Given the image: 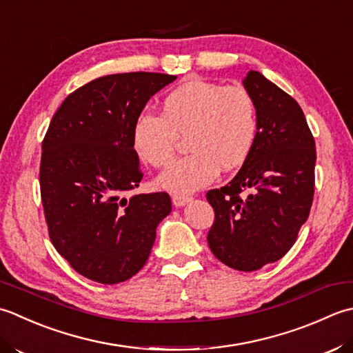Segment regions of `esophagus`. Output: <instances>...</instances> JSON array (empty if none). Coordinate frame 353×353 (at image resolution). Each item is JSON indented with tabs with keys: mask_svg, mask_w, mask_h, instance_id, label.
Segmentation results:
<instances>
[{
	"mask_svg": "<svg viewBox=\"0 0 353 353\" xmlns=\"http://www.w3.org/2000/svg\"><path fill=\"white\" fill-rule=\"evenodd\" d=\"M190 199H192V196H189V195H174L172 196V203H174L175 207H183L189 203Z\"/></svg>",
	"mask_w": 353,
	"mask_h": 353,
	"instance_id": "obj_1",
	"label": "esophagus"
}]
</instances>
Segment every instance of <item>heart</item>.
Wrapping results in <instances>:
<instances>
[{"instance_id": "obj_1", "label": "heart", "mask_w": 353, "mask_h": 353, "mask_svg": "<svg viewBox=\"0 0 353 353\" xmlns=\"http://www.w3.org/2000/svg\"><path fill=\"white\" fill-rule=\"evenodd\" d=\"M257 108L242 86H224L192 77L172 90L161 114L146 111L132 128L135 152L154 168L168 166L178 137L190 154L179 158L158 178L170 192L189 193L210 184L219 169H239L257 139Z\"/></svg>"}]
</instances>
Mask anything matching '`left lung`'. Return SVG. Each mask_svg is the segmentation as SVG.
Returning <instances> with one entry per match:
<instances>
[{
    "label": "left lung",
    "mask_w": 353,
    "mask_h": 353,
    "mask_svg": "<svg viewBox=\"0 0 353 353\" xmlns=\"http://www.w3.org/2000/svg\"><path fill=\"white\" fill-rule=\"evenodd\" d=\"M243 86L257 108V139L227 185L207 192L214 222L207 242L222 263L256 271L282 259L314 199L315 141L300 105L259 71Z\"/></svg>",
    "instance_id": "1"
}]
</instances>
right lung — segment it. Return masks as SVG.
<instances>
[{"label": "right lung", "mask_w": 353, "mask_h": 353, "mask_svg": "<svg viewBox=\"0 0 353 353\" xmlns=\"http://www.w3.org/2000/svg\"><path fill=\"white\" fill-rule=\"evenodd\" d=\"M176 76L110 74L63 100L42 140L41 199L50 241L71 268L97 283L135 276L148 261L157 225L172 210L166 192L121 193L143 172L132 128L148 100Z\"/></svg>", "instance_id": "obj_1"}]
</instances>
